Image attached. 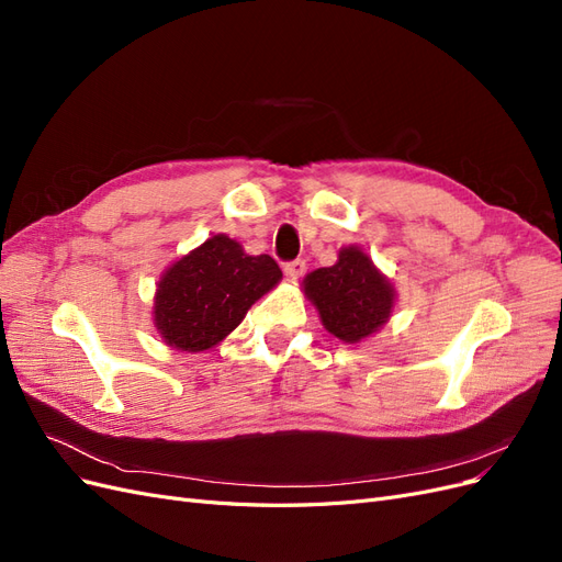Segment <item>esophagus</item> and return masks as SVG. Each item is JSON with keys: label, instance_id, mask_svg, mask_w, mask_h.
I'll return each instance as SVG.
<instances>
[{"label": "esophagus", "instance_id": "obj_1", "mask_svg": "<svg viewBox=\"0 0 562 562\" xmlns=\"http://www.w3.org/2000/svg\"><path fill=\"white\" fill-rule=\"evenodd\" d=\"M283 274L288 281H297L302 274H304V262L302 260H293L283 265Z\"/></svg>", "mask_w": 562, "mask_h": 562}]
</instances>
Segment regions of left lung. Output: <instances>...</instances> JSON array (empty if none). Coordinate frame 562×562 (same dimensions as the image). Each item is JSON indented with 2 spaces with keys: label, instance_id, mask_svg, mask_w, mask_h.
<instances>
[{
  "label": "left lung",
  "instance_id": "obj_1",
  "mask_svg": "<svg viewBox=\"0 0 562 562\" xmlns=\"http://www.w3.org/2000/svg\"><path fill=\"white\" fill-rule=\"evenodd\" d=\"M323 328L347 345L375 335L394 314L396 288L359 246H345L333 267L310 271L302 281Z\"/></svg>",
  "mask_w": 562,
  "mask_h": 562
}]
</instances>
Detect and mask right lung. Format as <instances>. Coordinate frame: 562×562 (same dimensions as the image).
<instances>
[{"instance_id": "right-lung-1", "label": "right lung", "mask_w": 562, "mask_h": 562, "mask_svg": "<svg viewBox=\"0 0 562 562\" xmlns=\"http://www.w3.org/2000/svg\"><path fill=\"white\" fill-rule=\"evenodd\" d=\"M283 279L269 255H248L227 234H213L168 267L155 293V328L178 351H209Z\"/></svg>"}]
</instances>
